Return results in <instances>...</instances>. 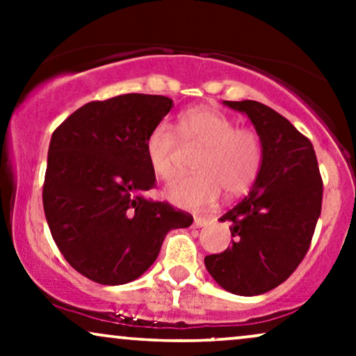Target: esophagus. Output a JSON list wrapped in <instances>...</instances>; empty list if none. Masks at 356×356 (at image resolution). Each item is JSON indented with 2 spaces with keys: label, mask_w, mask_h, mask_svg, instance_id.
I'll return each mask as SVG.
<instances>
[{
  "label": "esophagus",
  "mask_w": 356,
  "mask_h": 356,
  "mask_svg": "<svg viewBox=\"0 0 356 356\" xmlns=\"http://www.w3.org/2000/svg\"><path fill=\"white\" fill-rule=\"evenodd\" d=\"M207 224H211L209 218H201V216H199V218H194L195 227H204V226H207Z\"/></svg>",
  "instance_id": "obj_1"
}]
</instances>
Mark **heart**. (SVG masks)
I'll return each instance as SVG.
<instances>
[{
    "label": "heart",
    "mask_w": 356,
    "mask_h": 356,
    "mask_svg": "<svg viewBox=\"0 0 356 356\" xmlns=\"http://www.w3.org/2000/svg\"><path fill=\"white\" fill-rule=\"evenodd\" d=\"M179 137L184 144H199L194 169L197 174L179 177L165 189V197L184 209L211 206L224 194L234 197L252 186L261 167V142L256 132L236 129L232 118L211 107H194L179 117ZM145 157L162 181L175 174L177 137L169 125L157 124L145 138Z\"/></svg>",
    "instance_id": "heart-1"
}]
</instances>
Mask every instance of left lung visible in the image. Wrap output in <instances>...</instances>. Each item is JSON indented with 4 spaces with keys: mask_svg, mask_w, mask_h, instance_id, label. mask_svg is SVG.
<instances>
[{
    "mask_svg": "<svg viewBox=\"0 0 356 356\" xmlns=\"http://www.w3.org/2000/svg\"><path fill=\"white\" fill-rule=\"evenodd\" d=\"M244 113L261 142V167L229 220L232 246L204 257L209 275L232 295L271 291L303 261L321 214L323 182L312 142L289 120L254 100L222 102Z\"/></svg>",
    "mask_w": 356,
    "mask_h": 356,
    "instance_id": "left-lung-1",
    "label": "left lung"
}]
</instances>
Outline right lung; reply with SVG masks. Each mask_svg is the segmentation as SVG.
Here are the masks:
<instances>
[{
  "mask_svg": "<svg viewBox=\"0 0 356 356\" xmlns=\"http://www.w3.org/2000/svg\"><path fill=\"white\" fill-rule=\"evenodd\" d=\"M162 95L127 93L90 102L53 132L43 209L73 269L100 284H125L154 264L165 234L192 216L144 192L155 186L145 138L170 108Z\"/></svg>",
  "mask_w": 356,
  "mask_h": 356,
  "instance_id": "right-lung-1",
  "label": "right lung"
}]
</instances>
